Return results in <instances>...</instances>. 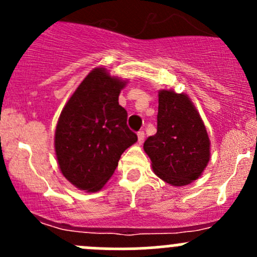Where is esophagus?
<instances>
[{
    "instance_id": "obj_1",
    "label": "esophagus",
    "mask_w": 257,
    "mask_h": 257,
    "mask_svg": "<svg viewBox=\"0 0 257 257\" xmlns=\"http://www.w3.org/2000/svg\"><path fill=\"white\" fill-rule=\"evenodd\" d=\"M144 139H145L144 132L143 131H139L138 132V141H139V143H143Z\"/></svg>"
}]
</instances>
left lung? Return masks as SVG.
Wrapping results in <instances>:
<instances>
[{
    "instance_id": "1",
    "label": "left lung",
    "mask_w": 257,
    "mask_h": 257,
    "mask_svg": "<svg viewBox=\"0 0 257 257\" xmlns=\"http://www.w3.org/2000/svg\"><path fill=\"white\" fill-rule=\"evenodd\" d=\"M157 134L144 142L155 174L174 186L196 180L208 165L210 141L198 110L185 94L159 93Z\"/></svg>"
}]
</instances>
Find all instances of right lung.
Returning <instances> with one entry per match:
<instances>
[{
    "label": "right lung",
    "mask_w": 257,
    "mask_h": 257,
    "mask_svg": "<svg viewBox=\"0 0 257 257\" xmlns=\"http://www.w3.org/2000/svg\"><path fill=\"white\" fill-rule=\"evenodd\" d=\"M125 83L95 68L62 110L56 128L57 160L74 186L98 191L112 177L120 155L138 141L118 97Z\"/></svg>",
    "instance_id": "right-lung-1"
}]
</instances>
